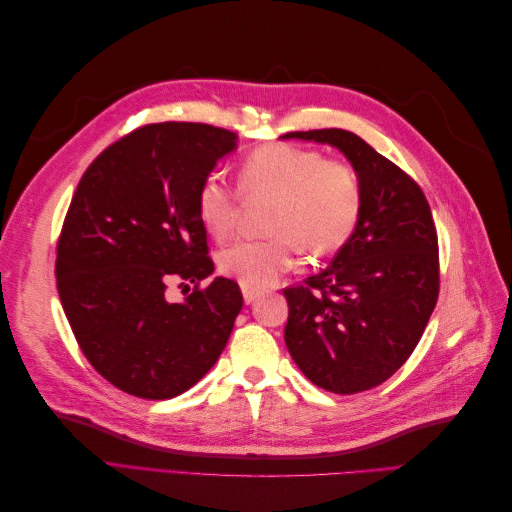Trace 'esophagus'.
I'll use <instances>...</instances> for the list:
<instances>
[{"label": "esophagus", "mask_w": 512, "mask_h": 512, "mask_svg": "<svg viewBox=\"0 0 512 512\" xmlns=\"http://www.w3.org/2000/svg\"><path fill=\"white\" fill-rule=\"evenodd\" d=\"M241 290H243V301L250 305V303H254L258 297H260V290H254V288H247V286H241Z\"/></svg>", "instance_id": "obj_1"}]
</instances>
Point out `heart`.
Masks as SVG:
<instances>
[{
	"label": "heart",
	"mask_w": 512,
	"mask_h": 512,
	"mask_svg": "<svg viewBox=\"0 0 512 512\" xmlns=\"http://www.w3.org/2000/svg\"><path fill=\"white\" fill-rule=\"evenodd\" d=\"M245 198L273 196L262 239H241L218 254V267L241 286L267 288L288 271L299 245L316 256L342 247L359 222L361 181L354 168L324 160L316 149L267 145L252 151L239 168ZM239 194L211 173L196 192V213L215 239L228 237L237 222Z\"/></svg>",
	"instance_id": "heart-1"
}]
</instances>
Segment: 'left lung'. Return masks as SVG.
I'll list each match as a JSON object with an SVG mask.
<instances>
[{
	"label": "left lung",
	"mask_w": 512,
	"mask_h": 512,
	"mask_svg": "<svg viewBox=\"0 0 512 512\" xmlns=\"http://www.w3.org/2000/svg\"><path fill=\"white\" fill-rule=\"evenodd\" d=\"M337 147L361 181V213L327 269L284 290L292 361L324 391L389 380L421 339L440 292L438 235L418 183L348 130L288 132Z\"/></svg>",
	"instance_id": "1"
}]
</instances>
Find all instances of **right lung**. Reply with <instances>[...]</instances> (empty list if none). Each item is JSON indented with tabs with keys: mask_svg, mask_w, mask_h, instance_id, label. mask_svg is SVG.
Listing matches in <instances>:
<instances>
[{
	"mask_svg": "<svg viewBox=\"0 0 512 512\" xmlns=\"http://www.w3.org/2000/svg\"><path fill=\"white\" fill-rule=\"evenodd\" d=\"M237 134L207 123H149L89 164L57 241V290L87 361L123 393L170 399L220 359L243 307L215 277L196 192ZM197 286L181 304L168 281Z\"/></svg>",
	"mask_w": 512,
	"mask_h": 512,
	"instance_id": "right-lung-1",
	"label": "right lung"
}]
</instances>
